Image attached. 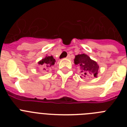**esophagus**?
Listing matches in <instances>:
<instances>
[{
  "label": "esophagus",
  "instance_id": "34e87169",
  "mask_svg": "<svg viewBox=\"0 0 127 127\" xmlns=\"http://www.w3.org/2000/svg\"><path fill=\"white\" fill-rule=\"evenodd\" d=\"M67 59H70V58H71V56H70V55H69L67 57Z\"/></svg>",
  "mask_w": 127,
  "mask_h": 127
}]
</instances>
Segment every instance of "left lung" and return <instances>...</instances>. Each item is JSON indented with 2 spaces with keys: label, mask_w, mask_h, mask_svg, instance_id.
I'll list each match as a JSON object with an SVG mask.
<instances>
[{
  "label": "left lung",
  "mask_w": 127,
  "mask_h": 127,
  "mask_svg": "<svg viewBox=\"0 0 127 127\" xmlns=\"http://www.w3.org/2000/svg\"><path fill=\"white\" fill-rule=\"evenodd\" d=\"M74 64L75 65L79 66L81 72V76L83 77H89L91 76L97 77L99 67L98 65L96 62L92 60L87 55L81 54L76 55L74 58Z\"/></svg>",
  "instance_id": "obj_1"
}]
</instances>
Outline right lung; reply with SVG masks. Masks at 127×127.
<instances>
[{"instance_id": "obj_1", "label": "right lung", "mask_w": 127, "mask_h": 127, "mask_svg": "<svg viewBox=\"0 0 127 127\" xmlns=\"http://www.w3.org/2000/svg\"><path fill=\"white\" fill-rule=\"evenodd\" d=\"M55 62V59L53 57V56H48V57L46 56L45 58L42 59L41 61H39L38 64L42 67L43 70L46 71V70H48L49 67L53 65Z\"/></svg>"}]
</instances>
